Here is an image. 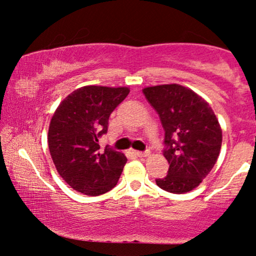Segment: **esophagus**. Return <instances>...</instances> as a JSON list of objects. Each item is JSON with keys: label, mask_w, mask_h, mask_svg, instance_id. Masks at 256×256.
Instances as JSON below:
<instances>
[{"label": "esophagus", "mask_w": 256, "mask_h": 256, "mask_svg": "<svg viewBox=\"0 0 256 256\" xmlns=\"http://www.w3.org/2000/svg\"><path fill=\"white\" fill-rule=\"evenodd\" d=\"M149 150H146V152H138V150H134V154L136 155V156H138V158H146V156H148L149 155Z\"/></svg>", "instance_id": "1"}]
</instances>
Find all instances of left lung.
<instances>
[{"label": "left lung", "mask_w": 256, "mask_h": 256, "mask_svg": "<svg viewBox=\"0 0 256 256\" xmlns=\"http://www.w3.org/2000/svg\"><path fill=\"white\" fill-rule=\"evenodd\" d=\"M158 112L165 130L164 156L168 161L166 177L158 186L173 194L192 192L218 160L222 134L216 114L201 96L178 84L143 89Z\"/></svg>", "instance_id": "8db88e82"}]
</instances>
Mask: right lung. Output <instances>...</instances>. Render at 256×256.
<instances>
[{
  "label": "right lung",
  "mask_w": 256,
  "mask_h": 256,
  "mask_svg": "<svg viewBox=\"0 0 256 256\" xmlns=\"http://www.w3.org/2000/svg\"><path fill=\"white\" fill-rule=\"evenodd\" d=\"M128 88L83 86L58 104L48 132V146L58 174L72 189L89 196L110 192L128 158L110 146L100 149L112 112L124 101Z\"/></svg>",
  "instance_id": "1"
}]
</instances>
